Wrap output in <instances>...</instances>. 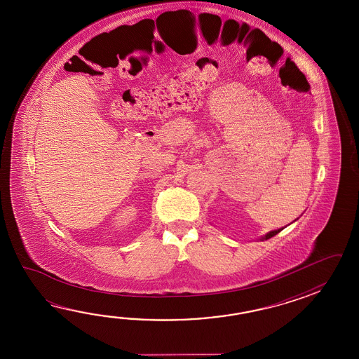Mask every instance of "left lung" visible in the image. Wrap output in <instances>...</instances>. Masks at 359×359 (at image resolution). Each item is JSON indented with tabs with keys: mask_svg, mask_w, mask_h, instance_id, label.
I'll return each mask as SVG.
<instances>
[{
	"mask_svg": "<svg viewBox=\"0 0 359 359\" xmlns=\"http://www.w3.org/2000/svg\"><path fill=\"white\" fill-rule=\"evenodd\" d=\"M281 229H276V231H272V232H269V233H267L266 236L263 237V240H268V238H271V237L276 236Z\"/></svg>",
	"mask_w": 359,
	"mask_h": 359,
	"instance_id": "left-lung-1",
	"label": "left lung"
}]
</instances>
